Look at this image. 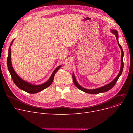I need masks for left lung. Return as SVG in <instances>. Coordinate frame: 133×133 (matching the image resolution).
Here are the masks:
<instances>
[{
	"mask_svg": "<svg viewBox=\"0 0 133 133\" xmlns=\"http://www.w3.org/2000/svg\"><path fill=\"white\" fill-rule=\"evenodd\" d=\"M111 32L113 33L114 35H115L116 36V38L117 41V44L118 45V46L120 47L121 50V68H120V70L119 73H118V75L116 76V77L111 82L108 83V84L104 85L103 86H102L101 87L97 88L96 89H86L85 88H83L82 86H81L78 82H77L75 78V76L74 75V73H73V82L74 83V85H75V86L77 87L78 88H79V89H80L82 91L84 92L85 93H88V94H99L100 93H104V92H106L107 91H108L109 90H110V89L112 88L115 85L116 82H117V80L119 78V77L120 76V75H121L122 71H123V55H124V53H123V49L121 47V46L120 45V44L118 43V33L117 31L115 30H110Z\"/></svg>",
	"mask_w": 133,
	"mask_h": 133,
	"instance_id": "obj_1",
	"label": "left lung"
}]
</instances>
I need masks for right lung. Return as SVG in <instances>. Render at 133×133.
<instances>
[{"label":"right lung","instance_id":"add662e5","mask_svg":"<svg viewBox=\"0 0 133 133\" xmlns=\"http://www.w3.org/2000/svg\"><path fill=\"white\" fill-rule=\"evenodd\" d=\"M13 41L14 40L12 41L9 48V55L8 57V59H7V64H8V69L11 74L12 79L13 82H15V84L17 85V86L18 88H19L20 89L23 90L25 92L29 93H31V94H34V93L40 92L41 91V90H43L50 86L53 82L55 73L57 72V71L59 70V69L61 67V65L59 66L54 69V71L53 72L50 79H49L45 83H43V84L38 85L31 84V83L24 80L22 78H20L18 75V74L16 73L15 71L14 70V69L12 67V62H11V46L12 45Z\"/></svg>","mask_w":133,"mask_h":133}]
</instances>
